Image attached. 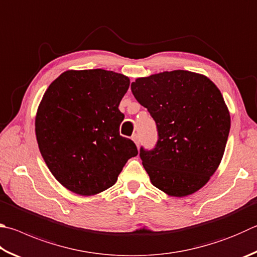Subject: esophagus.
I'll list each match as a JSON object with an SVG mask.
<instances>
[{
  "instance_id": "34e87169",
  "label": "esophagus",
  "mask_w": 257,
  "mask_h": 257,
  "mask_svg": "<svg viewBox=\"0 0 257 257\" xmlns=\"http://www.w3.org/2000/svg\"><path fill=\"white\" fill-rule=\"evenodd\" d=\"M133 141H134L135 144H136V146L139 147V138H138L137 135H134V136H133Z\"/></svg>"
}]
</instances>
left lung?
I'll list each match as a JSON object with an SVG mask.
<instances>
[{
	"label": "left lung",
	"instance_id": "obj_1",
	"mask_svg": "<svg viewBox=\"0 0 257 257\" xmlns=\"http://www.w3.org/2000/svg\"><path fill=\"white\" fill-rule=\"evenodd\" d=\"M132 92L157 125L155 148L139 153L152 184L171 197L197 192L217 171L229 135L221 92L207 76L181 69L139 77Z\"/></svg>",
	"mask_w": 257,
	"mask_h": 257
}]
</instances>
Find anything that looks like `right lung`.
<instances>
[{"label": "right lung", "mask_w": 257, "mask_h": 257, "mask_svg": "<svg viewBox=\"0 0 257 257\" xmlns=\"http://www.w3.org/2000/svg\"><path fill=\"white\" fill-rule=\"evenodd\" d=\"M130 81L105 69L66 71L45 92L36 114L39 151L51 174L88 197L112 186L136 145L120 136L119 104Z\"/></svg>", "instance_id": "1"}]
</instances>
